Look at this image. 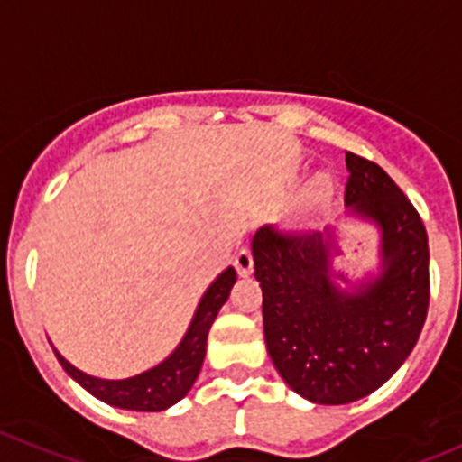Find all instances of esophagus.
Masks as SVG:
<instances>
[{"label":"esophagus","instance_id":"esophagus-1","mask_svg":"<svg viewBox=\"0 0 462 462\" xmlns=\"http://www.w3.org/2000/svg\"><path fill=\"white\" fill-rule=\"evenodd\" d=\"M235 268L241 277H248L254 268V259H253V250L250 248H241L235 257Z\"/></svg>","mask_w":462,"mask_h":462}]
</instances>
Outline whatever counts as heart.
Wrapping results in <instances>:
<instances>
[{
  "label": "heart",
  "instance_id": "obj_1",
  "mask_svg": "<svg viewBox=\"0 0 462 462\" xmlns=\"http://www.w3.org/2000/svg\"><path fill=\"white\" fill-rule=\"evenodd\" d=\"M328 194H330V183L328 180H318V183L313 185V188H310V192H309V203L310 205H319V203H324L326 199H328Z\"/></svg>",
  "mask_w": 462,
  "mask_h": 462
}]
</instances>
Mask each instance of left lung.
<instances>
[{
    "mask_svg": "<svg viewBox=\"0 0 462 462\" xmlns=\"http://www.w3.org/2000/svg\"><path fill=\"white\" fill-rule=\"evenodd\" d=\"M346 203L382 227L384 273L374 286L337 288L339 235L265 226L254 235L263 335L279 375L318 404L380 389L416 346L430 310V244L420 214L380 165L348 152Z\"/></svg>",
    "mask_w": 462,
    "mask_h": 462,
    "instance_id": "8db88e82",
    "label": "left lung"
}]
</instances>
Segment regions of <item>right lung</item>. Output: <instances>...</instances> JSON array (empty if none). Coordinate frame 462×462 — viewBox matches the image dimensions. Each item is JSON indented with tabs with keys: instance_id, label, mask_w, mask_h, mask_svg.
<instances>
[{
	"instance_id": "add662e5",
	"label": "right lung",
	"mask_w": 462,
	"mask_h": 462,
	"mask_svg": "<svg viewBox=\"0 0 462 462\" xmlns=\"http://www.w3.org/2000/svg\"><path fill=\"white\" fill-rule=\"evenodd\" d=\"M235 282V268H227L226 273L218 274L217 282L205 291L197 315H194L188 335L179 344V348L165 362H161V365L144 371L141 375L129 377V380H97V377L82 374L76 366L69 365L58 351H55V356H58L62 369L82 389H87L88 393L96 395L102 402L111 404V407L132 409V411H162V409L171 407L180 398H185L188 391L192 389L194 380H197L199 371L203 366L209 326L217 319L218 309L230 297Z\"/></svg>"
}]
</instances>
